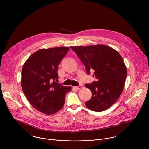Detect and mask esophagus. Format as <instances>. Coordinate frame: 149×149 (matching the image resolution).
Listing matches in <instances>:
<instances>
[{"instance_id": "obj_1", "label": "esophagus", "mask_w": 149, "mask_h": 149, "mask_svg": "<svg viewBox=\"0 0 149 149\" xmlns=\"http://www.w3.org/2000/svg\"><path fill=\"white\" fill-rule=\"evenodd\" d=\"M82 86L81 85H80V86H76V87H74V89H77V90H80V89H81V88H82Z\"/></svg>"}]
</instances>
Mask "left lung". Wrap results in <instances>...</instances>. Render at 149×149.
<instances>
[{"label":"left lung","mask_w":149,"mask_h":149,"mask_svg":"<svg viewBox=\"0 0 149 149\" xmlns=\"http://www.w3.org/2000/svg\"><path fill=\"white\" fill-rule=\"evenodd\" d=\"M87 73L93 70L97 81L86 84L92 93L85 104L91 111L102 112L111 107L120 97L127 77V68L120 53L105 45L70 46Z\"/></svg>","instance_id":"1"}]
</instances>
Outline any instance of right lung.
Returning <instances> with one entry per match:
<instances>
[{
	"label": "right lung",
	"instance_id": "obj_1",
	"mask_svg": "<svg viewBox=\"0 0 149 149\" xmlns=\"http://www.w3.org/2000/svg\"><path fill=\"white\" fill-rule=\"evenodd\" d=\"M69 47L38 50L26 60L22 70L21 86L25 95L37 110L46 115L58 112L63 107L70 86L54 81L58 79V67Z\"/></svg>",
	"mask_w": 149,
	"mask_h": 149
}]
</instances>
